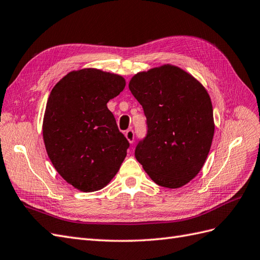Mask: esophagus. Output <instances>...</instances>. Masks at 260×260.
I'll return each mask as SVG.
<instances>
[{"label":"esophagus","instance_id":"obj_1","mask_svg":"<svg viewBox=\"0 0 260 260\" xmlns=\"http://www.w3.org/2000/svg\"><path fill=\"white\" fill-rule=\"evenodd\" d=\"M125 136H126V138H127V141L131 144L134 143V141H135V134H134V131H133L132 128H129V129H127V131L125 132Z\"/></svg>","mask_w":260,"mask_h":260}]
</instances>
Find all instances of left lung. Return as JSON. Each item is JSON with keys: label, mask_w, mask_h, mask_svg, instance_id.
<instances>
[{"label": "left lung", "mask_w": 260, "mask_h": 260, "mask_svg": "<svg viewBox=\"0 0 260 260\" xmlns=\"http://www.w3.org/2000/svg\"><path fill=\"white\" fill-rule=\"evenodd\" d=\"M128 86L147 119V134L135 149L138 162L161 187L187 184L202 169L214 135L208 92L171 64L137 73Z\"/></svg>", "instance_id": "left-lung-1"}]
</instances>
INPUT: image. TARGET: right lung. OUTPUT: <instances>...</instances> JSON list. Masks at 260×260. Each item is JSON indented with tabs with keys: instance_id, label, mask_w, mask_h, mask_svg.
Segmentation results:
<instances>
[{
	"instance_id": "add662e5",
	"label": "right lung",
	"mask_w": 260,
	"mask_h": 260,
	"mask_svg": "<svg viewBox=\"0 0 260 260\" xmlns=\"http://www.w3.org/2000/svg\"><path fill=\"white\" fill-rule=\"evenodd\" d=\"M124 88L121 76L82 69L69 72L50 92L45 147L58 174L83 192L104 188L126 157L129 143L106 105Z\"/></svg>"
}]
</instances>
